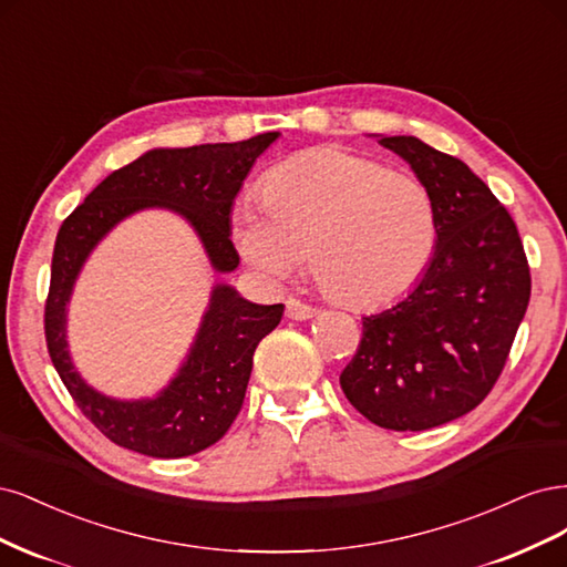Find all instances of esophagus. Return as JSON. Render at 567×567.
Returning a JSON list of instances; mask_svg holds the SVG:
<instances>
[{"instance_id": "esophagus-1", "label": "esophagus", "mask_w": 567, "mask_h": 567, "mask_svg": "<svg viewBox=\"0 0 567 567\" xmlns=\"http://www.w3.org/2000/svg\"><path fill=\"white\" fill-rule=\"evenodd\" d=\"M285 316H287L289 320H308V318L316 316V308L303 303V301H299V299H287Z\"/></svg>"}]
</instances>
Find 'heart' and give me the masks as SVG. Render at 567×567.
<instances>
[{"label": "heart", "mask_w": 567, "mask_h": 567, "mask_svg": "<svg viewBox=\"0 0 567 567\" xmlns=\"http://www.w3.org/2000/svg\"><path fill=\"white\" fill-rule=\"evenodd\" d=\"M243 261L268 285L308 268L327 297L370 310L403 299L422 280L437 240L433 197L422 181L343 148H318L282 164L264 203L233 214Z\"/></svg>", "instance_id": "obj_1"}]
</instances>
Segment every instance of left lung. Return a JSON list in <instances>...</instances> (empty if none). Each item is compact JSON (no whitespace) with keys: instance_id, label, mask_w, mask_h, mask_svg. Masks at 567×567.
Wrapping results in <instances>:
<instances>
[{"instance_id":"1","label":"left lung","mask_w":567,"mask_h":567,"mask_svg":"<svg viewBox=\"0 0 567 567\" xmlns=\"http://www.w3.org/2000/svg\"><path fill=\"white\" fill-rule=\"evenodd\" d=\"M433 197L437 240L424 278L393 308L362 318L339 381L372 424L426 431L478 408L495 386L529 301L514 218L462 159L414 136H379Z\"/></svg>"}]
</instances>
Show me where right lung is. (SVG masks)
<instances>
[{
  "label": "right lung",
  "mask_w": 567,
  "mask_h": 567,
  "mask_svg": "<svg viewBox=\"0 0 567 567\" xmlns=\"http://www.w3.org/2000/svg\"><path fill=\"white\" fill-rule=\"evenodd\" d=\"M278 136L148 151L101 181L63 221L44 308L47 349L82 414L115 445L178 460L221 441L243 408L254 351L280 324L285 306L251 303L235 287L216 285L176 377L155 398L115 400L89 386L68 351V301L84 261L126 216L157 207L186 218L214 270H235L240 257L230 243L233 203L251 164Z\"/></svg>",
  "instance_id": "right-lung-1"
}]
</instances>
